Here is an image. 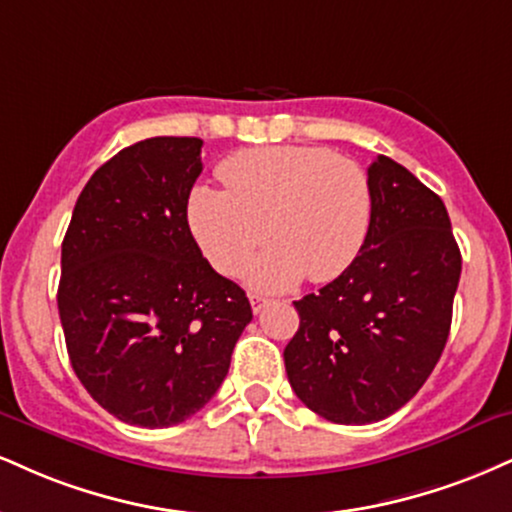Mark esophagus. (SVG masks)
Segmentation results:
<instances>
[{"label": "esophagus", "instance_id": "esophagus-1", "mask_svg": "<svg viewBox=\"0 0 512 512\" xmlns=\"http://www.w3.org/2000/svg\"><path fill=\"white\" fill-rule=\"evenodd\" d=\"M250 305H252V312H255V315H257V312H262L264 307L269 305V298H264V295L252 293V295H250Z\"/></svg>", "mask_w": 512, "mask_h": 512}]
</instances>
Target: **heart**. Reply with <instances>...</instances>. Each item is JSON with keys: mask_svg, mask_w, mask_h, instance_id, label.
<instances>
[{"mask_svg": "<svg viewBox=\"0 0 512 512\" xmlns=\"http://www.w3.org/2000/svg\"><path fill=\"white\" fill-rule=\"evenodd\" d=\"M219 176L226 190L193 188L188 224L221 274H238L267 233L274 243L248 269L260 291H283L305 274L317 283L336 279L365 248L372 188L353 159L272 145L229 157Z\"/></svg>", "mask_w": 512, "mask_h": 512, "instance_id": "obj_1", "label": "heart"}]
</instances>
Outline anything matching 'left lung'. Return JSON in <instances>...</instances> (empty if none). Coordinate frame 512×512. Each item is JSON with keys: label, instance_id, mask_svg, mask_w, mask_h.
Returning a JSON list of instances; mask_svg holds the SVG:
<instances>
[{"label": "left lung", "instance_id": "8db88e82", "mask_svg": "<svg viewBox=\"0 0 512 512\" xmlns=\"http://www.w3.org/2000/svg\"><path fill=\"white\" fill-rule=\"evenodd\" d=\"M372 226L357 260L295 300L286 374L312 412L369 424L422 389L448 341L460 260L441 197L379 155L367 169Z\"/></svg>", "mask_w": 512, "mask_h": 512}]
</instances>
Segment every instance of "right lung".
<instances>
[{
	"mask_svg": "<svg viewBox=\"0 0 512 512\" xmlns=\"http://www.w3.org/2000/svg\"><path fill=\"white\" fill-rule=\"evenodd\" d=\"M200 138L123 147L78 195L57 293L80 384L135 427H171L212 400L250 324L248 295L214 272L188 226Z\"/></svg>",
	"mask_w": 512,
	"mask_h": 512,
	"instance_id": "right-lung-1",
	"label": "right lung"
}]
</instances>
